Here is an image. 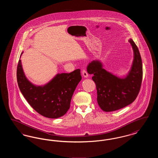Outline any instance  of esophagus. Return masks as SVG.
I'll return each mask as SVG.
<instances>
[{
  "label": "esophagus",
  "mask_w": 158,
  "mask_h": 158,
  "mask_svg": "<svg viewBox=\"0 0 158 158\" xmlns=\"http://www.w3.org/2000/svg\"><path fill=\"white\" fill-rule=\"evenodd\" d=\"M82 75L85 77H87L88 76V73L87 72V71L85 69H83L82 71Z\"/></svg>",
  "instance_id": "1"
}]
</instances>
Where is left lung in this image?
Instances as JSON below:
<instances>
[{"mask_svg":"<svg viewBox=\"0 0 158 158\" xmlns=\"http://www.w3.org/2000/svg\"><path fill=\"white\" fill-rule=\"evenodd\" d=\"M130 43L134 51V60L130 72L125 78L121 79L103 69L100 61L94 60L87 67L89 74L95 83L97 101L105 112L114 111L131 104L141 88L143 77L142 61L138 47L132 39Z\"/></svg>","mask_w":158,"mask_h":158,"instance_id":"1","label":"left lung"}]
</instances>
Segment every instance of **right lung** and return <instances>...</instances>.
Wrapping results in <instances>:
<instances>
[{"instance_id":"add662e5","label":"right lung","mask_w":158,"mask_h":158,"mask_svg":"<svg viewBox=\"0 0 158 158\" xmlns=\"http://www.w3.org/2000/svg\"><path fill=\"white\" fill-rule=\"evenodd\" d=\"M16 77L19 89L28 104L38 114L50 118H57L67 113L73 92L82 79L78 69L70 73L57 75L43 86H36L26 78L21 60Z\"/></svg>"}]
</instances>
